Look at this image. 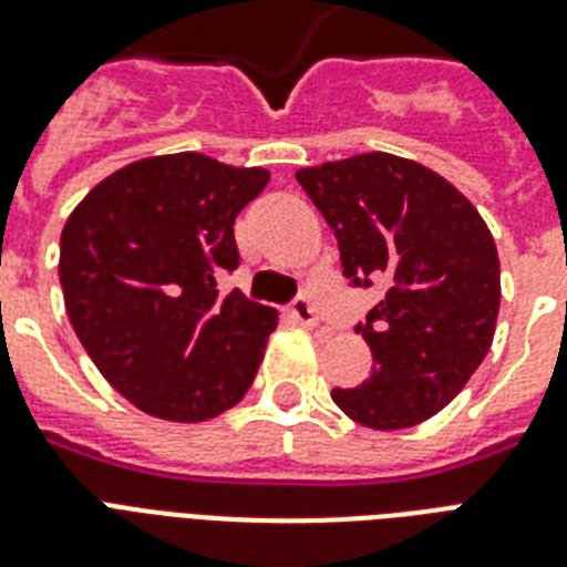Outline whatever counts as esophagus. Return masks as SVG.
Listing matches in <instances>:
<instances>
[{
    "instance_id": "esophagus-1",
    "label": "esophagus",
    "mask_w": 567,
    "mask_h": 567,
    "mask_svg": "<svg viewBox=\"0 0 567 567\" xmlns=\"http://www.w3.org/2000/svg\"><path fill=\"white\" fill-rule=\"evenodd\" d=\"M291 318L300 323V327H315L318 323V309L311 302L309 293H300L297 300L291 302Z\"/></svg>"
}]
</instances>
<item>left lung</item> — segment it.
Masks as SVG:
<instances>
[{
	"label": "left lung",
	"instance_id": "8db88e82",
	"mask_svg": "<svg viewBox=\"0 0 567 567\" xmlns=\"http://www.w3.org/2000/svg\"><path fill=\"white\" fill-rule=\"evenodd\" d=\"M297 182L336 231L350 285L385 288L355 327L373 353L371 377L336 388L332 400L371 430L426 421L492 347L501 311L492 231L447 179L396 155L302 167Z\"/></svg>",
	"mask_w": 567,
	"mask_h": 567
}]
</instances>
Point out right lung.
I'll list each match as a JSON object with an SVG mask.
<instances>
[{
  "instance_id": "1",
  "label": "right lung",
  "mask_w": 567,
  "mask_h": 567,
  "mask_svg": "<svg viewBox=\"0 0 567 567\" xmlns=\"http://www.w3.org/2000/svg\"><path fill=\"white\" fill-rule=\"evenodd\" d=\"M261 167L199 153L111 173L61 231V291L75 336L128 403L196 423L231 409L256 379L276 309L220 276L240 265L235 217L265 190Z\"/></svg>"
}]
</instances>
